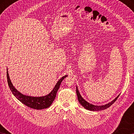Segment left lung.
<instances>
[{"instance_id":"obj_1","label":"left lung","mask_w":134,"mask_h":134,"mask_svg":"<svg viewBox=\"0 0 134 134\" xmlns=\"http://www.w3.org/2000/svg\"><path fill=\"white\" fill-rule=\"evenodd\" d=\"M76 93H77V95L78 100L79 102H80L81 105H82L85 109H86L92 110V111H98V110H102L106 109H107L109 107H110V106L112 105L115 101L116 100V99L118 98V97L119 96V94L118 96L114 100H113L112 102H110V103H109L108 104H106V105H105L97 106V105H92V104L87 102V101L85 100L82 97H81V96L80 94V93H79V92L77 87H76Z\"/></svg>"}]
</instances>
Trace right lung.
Listing matches in <instances>:
<instances>
[{
  "label": "right lung",
  "mask_w": 134,
  "mask_h": 134,
  "mask_svg": "<svg viewBox=\"0 0 134 134\" xmlns=\"http://www.w3.org/2000/svg\"><path fill=\"white\" fill-rule=\"evenodd\" d=\"M67 76V75H65L62 77L57 81L55 87H54L53 90H52L48 94L41 97H33L26 96V95L22 94L21 93L18 92V90L15 89L14 86H13L12 82H11L7 69L8 83L9 87L13 94L21 102L24 103L25 105L28 106V107L31 108L35 109H43L48 108L51 106V104L53 103V101L54 100V99L55 98L58 89L60 88L61 83L62 82V81L64 80V79Z\"/></svg>",
  "instance_id": "obj_1"
}]
</instances>
